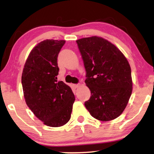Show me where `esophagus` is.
Instances as JSON below:
<instances>
[{"instance_id":"esophagus-1","label":"esophagus","mask_w":154,"mask_h":154,"mask_svg":"<svg viewBox=\"0 0 154 154\" xmlns=\"http://www.w3.org/2000/svg\"><path fill=\"white\" fill-rule=\"evenodd\" d=\"M80 86L79 84H74V85H73V87L74 88H78Z\"/></svg>"}]
</instances>
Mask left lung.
Listing matches in <instances>:
<instances>
[{"label":"left lung","mask_w":154,"mask_h":154,"mask_svg":"<svg viewBox=\"0 0 154 154\" xmlns=\"http://www.w3.org/2000/svg\"><path fill=\"white\" fill-rule=\"evenodd\" d=\"M86 72L85 83L91 92L85 102L94 119L109 121L123 112L132 92L131 68L115 45L102 37L76 41Z\"/></svg>","instance_id":"obj_1"}]
</instances>
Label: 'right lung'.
Returning <instances> with one entry per match:
<instances>
[{"label": "right lung", "mask_w": 154, "mask_h": 154, "mask_svg": "<svg viewBox=\"0 0 154 154\" xmlns=\"http://www.w3.org/2000/svg\"><path fill=\"white\" fill-rule=\"evenodd\" d=\"M65 41L47 39L31 50L22 75L27 106L43 124L60 127L71 119L75 97L63 81H57V56Z\"/></svg>", "instance_id": "1"}]
</instances>
